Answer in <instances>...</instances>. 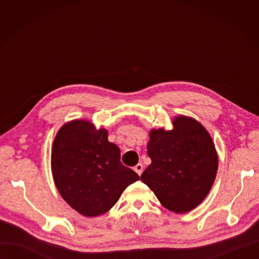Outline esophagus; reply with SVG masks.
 Segmentation results:
<instances>
[{
  "label": "esophagus",
  "instance_id": "1",
  "mask_svg": "<svg viewBox=\"0 0 259 259\" xmlns=\"http://www.w3.org/2000/svg\"><path fill=\"white\" fill-rule=\"evenodd\" d=\"M135 171L138 174L139 176L142 174V171H144V166H142L141 163H138V164H136V167H135Z\"/></svg>",
  "mask_w": 259,
  "mask_h": 259
}]
</instances>
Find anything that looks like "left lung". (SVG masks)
<instances>
[{
    "label": "left lung",
    "instance_id": "1",
    "mask_svg": "<svg viewBox=\"0 0 259 259\" xmlns=\"http://www.w3.org/2000/svg\"><path fill=\"white\" fill-rule=\"evenodd\" d=\"M171 130L151 129L147 145L151 163L141 181L176 213L188 212L205 199L216 179L218 155L207 129L187 115H176Z\"/></svg>",
    "mask_w": 259,
    "mask_h": 259
}]
</instances>
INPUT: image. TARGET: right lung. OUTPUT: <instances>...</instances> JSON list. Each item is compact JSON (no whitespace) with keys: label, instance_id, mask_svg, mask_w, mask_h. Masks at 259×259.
Here are the masks:
<instances>
[{"label":"right lung","instance_id":"right-lung-1","mask_svg":"<svg viewBox=\"0 0 259 259\" xmlns=\"http://www.w3.org/2000/svg\"><path fill=\"white\" fill-rule=\"evenodd\" d=\"M52 177L68 205L85 217L111 209L123 190L139 180L120 161V149L108 141V130L75 119L59 129L51 149Z\"/></svg>","mask_w":259,"mask_h":259}]
</instances>
